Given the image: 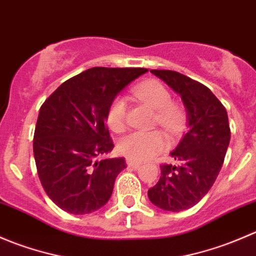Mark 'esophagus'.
<instances>
[{
  "mask_svg": "<svg viewBox=\"0 0 256 256\" xmlns=\"http://www.w3.org/2000/svg\"><path fill=\"white\" fill-rule=\"evenodd\" d=\"M126 164H128V167H132V168H138V167H140L141 162L138 161H134V160H130L128 158V161H126Z\"/></svg>",
  "mask_w": 256,
  "mask_h": 256,
  "instance_id": "esophagus-1",
  "label": "esophagus"
}]
</instances>
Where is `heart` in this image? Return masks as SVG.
Masks as SVG:
<instances>
[{"label": "heart", "mask_w": 256, "mask_h": 256, "mask_svg": "<svg viewBox=\"0 0 256 256\" xmlns=\"http://www.w3.org/2000/svg\"><path fill=\"white\" fill-rule=\"evenodd\" d=\"M132 94L140 102L156 110V121L172 136L183 130L186 121L184 109L172 102L170 90L158 80H147L132 89ZM128 102L118 95L112 100L106 112V121L114 132H121L126 128ZM168 146L166 135L160 130L134 131L120 138L118 150L121 154L134 161L151 160Z\"/></svg>", "instance_id": "obj_1"}]
</instances>
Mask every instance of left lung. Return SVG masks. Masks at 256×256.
Here are the masks:
<instances>
[{"mask_svg":"<svg viewBox=\"0 0 256 256\" xmlns=\"http://www.w3.org/2000/svg\"><path fill=\"white\" fill-rule=\"evenodd\" d=\"M151 73L180 95L188 112V130L171 152L180 164H161L160 180L147 194L164 210H186L207 194L223 166L230 140L228 114L202 82L174 70L152 69Z\"/></svg>","mask_w":256,"mask_h":256,"instance_id":"obj_1","label":"left lung"}]
</instances>
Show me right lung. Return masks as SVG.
Instances as JSON below:
<instances>
[{
    "mask_svg": "<svg viewBox=\"0 0 256 256\" xmlns=\"http://www.w3.org/2000/svg\"><path fill=\"white\" fill-rule=\"evenodd\" d=\"M144 68L95 66L66 80L40 106L33 138L38 177L47 196L70 214H88L112 197L125 158L96 157L112 151L106 126L110 102Z\"/></svg>",
    "mask_w": 256,
    "mask_h": 256,
    "instance_id": "1",
    "label": "right lung"
}]
</instances>
